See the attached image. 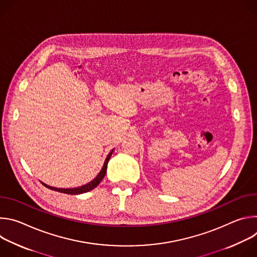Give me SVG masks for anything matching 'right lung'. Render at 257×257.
I'll return each mask as SVG.
<instances>
[{"label": "right lung", "instance_id": "add662e5", "mask_svg": "<svg viewBox=\"0 0 257 257\" xmlns=\"http://www.w3.org/2000/svg\"><path fill=\"white\" fill-rule=\"evenodd\" d=\"M113 152L114 151H112L111 153H109L108 155H107V157H106V159H105V161H104V164H103V167H102V169H101V171L99 172V174L91 181V182H89L88 184H86V185H83V186H81V187H78V188H72V189H61V188H55V187H51V186H49V185H46V184H43L47 187V188H49V189H51V190H54V191H58V192H61V193H65V194H71V195H75V194H81V193H85V192H88V191H90V190H92L93 188H95L99 183H100V181L102 180V178L104 177V175H105V173H106V168H107V163H108V161H109V159H111V156H112V154H113Z\"/></svg>", "mask_w": 257, "mask_h": 257}]
</instances>
